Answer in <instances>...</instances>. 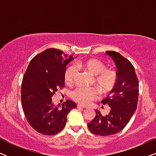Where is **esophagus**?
Returning <instances> with one entry per match:
<instances>
[{
	"mask_svg": "<svg viewBox=\"0 0 156 156\" xmlns=\"http://www.w3.org/2000/svg\"><path fill=\"white\" fill-rule=\"evenodd\" d=\"M76 107L77 108H87V106H83V105H82V104H77V105H76Z\"/></svg>",
	"mask_w": 156,
	"mask_h": 156,
	"instance_id": "esophagus-1",
	"label": "esophagus"
}]
</instances>
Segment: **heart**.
I'll return each mask as SVG.
<instances>
[{
	"label": "heart",
	"instance_id": "heart-1",
	"mask_svg": "<svg viewBox=\"0 0 156 156\" xmlns=\"http://www.w3.org/2000/svg\"><path fill=\"white\" fill-rule=\"evenodd\" d=\"M78 67L94 75V84H97L102 94H108L116 89L119 82V74L114 68H106L103 61L97 58H89L79 62ZM78 75V69L73 65L67 67L65 72V81L67 85L75 82ZM100 94L97 87H77L72 93L74 101L82 104H88L97 99Z\"/></svg>",
	"mask_w": 156,
	"mask_h": 156
}]
</instances>
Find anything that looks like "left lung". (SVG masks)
Returning <instances> with one entry per match:
<instances>
[{
	"instance_id": "left-lung-1",
	"label": "left lung",
	"mask_w": 156,
	"mask_h": 156,
	"mask_svg": "<svg viewBox=\"0 0 156 156\" xmlns=\"http://www.w3.org/2000/svg\"><path fill=\"white\" fill-rule=\"evenodd\" d=\"M114 59L119 74V82L116 89L102 101L104 105L109 106L111 112L102 116L96 111V116L87 126L91 133L106 136L118 133L124 129L137 108L138 80L133 65L129 59L115 51H106Z\"/></svg>"
}]
</instances>
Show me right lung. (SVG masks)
<instances>
[{"label":"right lung","mask_w":156,"mask_h":156,"mask_svg":"<svg viewBox=\"0 0 156 156\" xmlns=\"http://www.w3.org/2000/svg\"><path fill=\"white\" fill-rule=\"evenodd\" d=\"M72 59L63 51L49 48L34 57L25 72L21 103L27 122L37 133L45 136L59 133L65 126L68 113L76 107L71 100L60 108L52 102L55 92L65 87L66 66Z\"/></svg>","instance_id":"add662e5"}]
</instances>
